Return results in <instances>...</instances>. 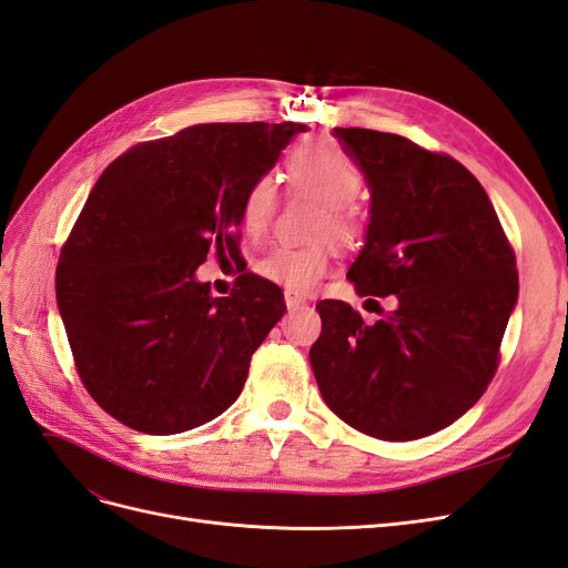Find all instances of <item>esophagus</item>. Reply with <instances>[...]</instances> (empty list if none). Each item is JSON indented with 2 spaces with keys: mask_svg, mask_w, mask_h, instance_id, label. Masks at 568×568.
Listing matches in <instances>:
<instances>
[{
  "mask_svg": "<svg viewBox=\"0 0 568 568\" xmlns=\"http://www.w3.org/2000/svg\"><path fill=\"white\" fill-rule=\"evenodd\" d=\"M284 303H286L288 311H296V307L305 305V298L298 296V294H294V291H284Z\"/></svg>",
  "mask_w": 568,
  "mask_h": 568,
  "instance_id": "obj_1",
  "label": "esophagus"
}]
</instances>
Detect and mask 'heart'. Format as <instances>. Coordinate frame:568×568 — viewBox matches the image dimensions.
I'll return each instance as SVG.
<instances>
[{
  "mask_svg": "<svg viewBox=\"0 0 568 568\" xmlns=\"http://www.w3.org/2000/svg\"><path fill=\"white\" fill-rule=\"evenodd\" d=\"M286 178L294 192L320 201L315 234H329L338 242H348L357 230L351 201L357 196L363 178L353 161L329 142H305L291 151ZM274 209H277V186L272 178H257L248 184L242 199V227L246 236L261 239L267 234ZM329 270V248L311 246H277L255 263L263 280L280 284L294 294L313 291Z\"/></svg>",
  "mask_w": 568,
  "mask_h": 568,
  "instance_id": "b5f03b06",
  "label": "heart"
}]
</instances>
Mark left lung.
I'll return each mask as SVG.
<instances>
[{
	"instance_id": "1",
	"label": "left lung",
	"mask_w": 568,
	"mask_h": 568,
	"mask_svg": "<svg viewBox=\"0 0 568 568\" xmlns=\"http://www.w3.org/2000/svg\"><path fill=\"white\" fill-rule=\"evenodd\" d=\"M365 175L369 225L348 277L398 305L367 326L320 301L311 365L324 403L357 432L417 440L457 422L488 388L519 298L517 261L486 189L450 156L400 134L334 128Z\"/></svg>"
}]
</instances>
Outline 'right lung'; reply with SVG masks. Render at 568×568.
I'll use <instances>...</instances> for the list:
<instances>
[{"instance_id":"add662e5","label":"right lung","mask_w":568,"mask_h":568,"mask_svg":"<svg viewBox=\"0 0 568 568\" xmlns=\"http://www.w3.org/2000/svg\"><path fill=\"white\" fill-rule=\"evenodd\" d=\"M307 125L209 123L118 156L88 196L57 270V303L84 388L151 436L222 415L251 355L286 311L280 286L246 272L232 296L196 280L209 251L239 255L253 180Z\"/></svg>"}]
</instances>
